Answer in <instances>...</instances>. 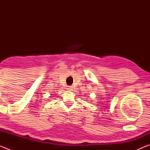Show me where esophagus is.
Here are the masks:
<instances>
[{
    "instance_id": "1",
    "label": "esophagus",
    "mask_w": 150,
    "mask_h": 150,
    "mask_svg": "<svg viewBox=\"0 0 150 150\" xmlns=\"http://www.w3.org/2000/svg\"><path fill=\"white\" fill-rule=\"evenodd\" d=\"M67 90L69 91H71L73 89V87H71V86H69V87H67Z\"/></svg>"
}]
</instances>
